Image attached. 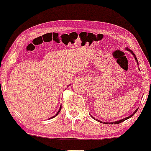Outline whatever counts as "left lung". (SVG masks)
<instances>
[{"instance_id":"8db88e82","label":"left lung","mask_w":151,"mask_h":151,"mask_svg":"<svg viewBox=\"0 0 151 151\" xmlns=\"http://www.w3.org/2000/svg\"><path fill=\"white\" fill-rule=\"evenodd\" d=\"M127 49V50L128 51H130V52H131V53H132V54H133V55H134V57H135V59L136 60V61H137V64H138V62H137V58H136V56H135V54H134V53H133V51H132L131 50V49ZM138 110V109H136V110H135V112H134L133 113V114H132L131 115H130V116H129V117H126V118H124V119H120V120H119V121H117V122H106V123H105V122H104V123H105V124H119V123H121V122H124V121H125V120H127V119H129V118H130V117H132V116H133V115H134V114H135V113H136V112H137V111ZM92 117V116H91ZM93 119H95V118H93ZM96 120H98V119H96ZM98 122H100V121H99L98 120ZM100 122L101 123H102V122Z\"/></svg>"}]
</instances>
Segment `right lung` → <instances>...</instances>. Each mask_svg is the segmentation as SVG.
<instances>
[{
    "label": "right lung",
    "mask_w": 151,
    "mask_h": 151,
    "mask_svg": "<svg viewBox=\"0 0 151 151\" xmlns=\"http://www.w3.org/2000/svg\"><path fill=\"white\" fill-rule=\"evenodd\" d=\"M68 86H67V87H68ZM60 110H61V106H60V109H59V111H58V113H56V114H55V115H54V116H53V117H51V118H53V117H55V116H56V115H58V113H60Z\"/></svg>",
    "instance_id": "right-lung-1"
}]
</instances>
